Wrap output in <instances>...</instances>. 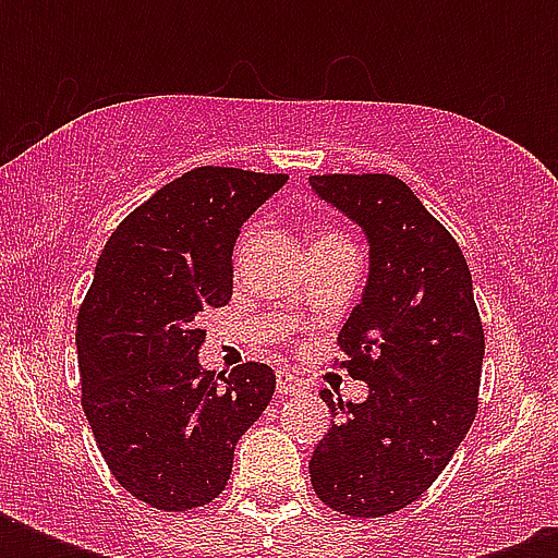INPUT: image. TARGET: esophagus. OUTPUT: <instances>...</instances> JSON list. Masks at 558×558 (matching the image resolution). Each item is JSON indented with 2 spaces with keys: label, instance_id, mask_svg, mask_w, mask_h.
<instances>
[{
  "label": "esophagus",
  "instance_id": "34e87169",
  "mask_svg": "<svg viewBox=\"0 0 558 558\" xmlns=\"http://www.w3.org/2000/svg\"><path fill=\"white\" fill-rule=\"evenodd\" d=\"M275 381H278V393H298V390L304 388V381L298 379L295 373H289V371L275 373Z\"/></svg>",
  "mask_w": 558,
  "mask_h": 558
}]
</instances>
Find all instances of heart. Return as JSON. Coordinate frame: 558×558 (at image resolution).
Masks as SVG:
<instances>
[{
	"instance_id": "1",
	"label": "heart",
	"mask_w": 558,
	"mask_h": 558,
	"mask_svg": "<svg viewBox=\"0 0 558 558\" xmlns=\"http://www.w3.org/2000/svg\"><path fill=\"white\" fill-rule=\"evenodd\" d=\"M330 243H350V240L344 234H339V231H322V234L315 236V245H330Z\"/></svg>"
}]
</instances>
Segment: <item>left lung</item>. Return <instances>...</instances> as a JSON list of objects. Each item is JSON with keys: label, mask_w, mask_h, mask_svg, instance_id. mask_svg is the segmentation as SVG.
Wrapping results in <instances>:
<instances>
[{"label": "left lung", "mask_w": 558, "mask_h": 558, "mask_svg": "<svg viewBox=\"0 0 558 558\" xmlns=\"http://www.w3.org/2000/svg\"><path fill=\"white\" fill-rule=\"evenodd\" d=\"M365 228L371 275L339 332L341 367L367 381L365 402L322 399L332 425L310 460L315 495L353 519L414 504L437 481L477 414L484 324L458 240L390 173L310 179Z\"/></svg>", "instance_id": "left-lung-1"}]
</instances>
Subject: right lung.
I'll return each mask as SVG.
<instances>
[{
	"mask_svg": "<svg viewBox=\"0 0 558 558\" xmlns=\"http://www.w3.org/2000/svg\"><path fill=\"white\" fill-rule=\"evenodd\" d=\"M287 173L193 168L138 205L104 245L77 310L81 399L109 472L161 512L205 507L234 446L275 393V371H202L199 315L234 289L236 234Z\"/></svg>",
	"mask_w": 558,
	"mask_h": 558,
	"instance_id": "right-lung-1",
	"label": "right lung"
}]
</instances>
